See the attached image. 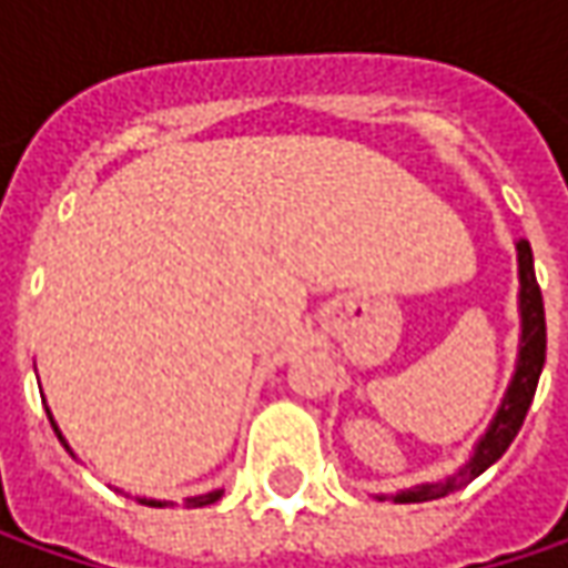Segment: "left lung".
Segmentation results:
<instances>
[{"instance_id": "obj_1", "label": "left lung", "mask_w": 568, "mask_h": 568, "mask_svg": "<svg viewBox=\"0 0 568 568\" xmlns=\"http://www.w3.org/2000/svg\"><path fill=\"white\" fill-rule=\"evenodd\" d=\"M518 280H521V292H518V308H521V346H518V365L508 384L506 397L496 409L489 429L483 432L477 442L474 455L464 467H457L455 477L442 483H423L394 496V503H429V499H442L448 493L460 489L464 483L477 480L489 464H496L506 455V448L515 442V435L521 429L525 416H528L534 390L544 372V358H547V321H544V298H540V285L534 276V254H530L528 241H518Z\"/></svg>"}]
</instances>
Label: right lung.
Instances as JSON below:
<instances>
[{
	"label": "right lung",
	"mask_w": 568,
	"mask_h": 568,
	"mask_svg": "<svg viewBox=\"0 0 568 568\" xmlns=\"http://www.w3.org/2000/svg\"><path fill=\"white\" fill-rule=\"evenodd\" d=\"M47 416H50V426H53V432H57V438H60V442H62V448H65V452H69V455H72V448H69V442H65V438H62L60 426H57V423H53V413H50V409H47ZM219 496H222V489H215V493H206V496H193V499H186V508L212 506V503H215V499H219ZM139 503H145V506H155V508L164 506V503H159V499H139Z\"/></svg>",
	"instance_id": "add662e5"
}]
</instances>
